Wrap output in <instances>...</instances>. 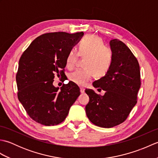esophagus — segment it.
Listing matches in <instances>:
<instances>
[{
  "instance_id": "34e87169",
  "label": "esophagus",
  "mask_w": 158,
  "mask_h": 158,
  "mask_svg": "<svg viewBox=\"0 0 158 158\" xmlns=\"http://www.w3.org/2000/svg\"><path fill=\"white\" fill-rule=\"evenodd\" d=\"M80 92H81V94H83L85 92V89L83 88H80Z\"/></svg>"
}]
</instances>
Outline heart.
<instances>
[{
    "instance_id": "1",
    "label": "heart",
    "mask_w": 158,
    "mask_h": 158,
    "mask_svg": "<svg viewBox=\"0 0 158 158\" xmlns=\"http://www.w3.org/2000/svg\"><path fill=\"white\" fill-rule=\"evenodd\" d=\"M79 55L87 58L84 67L72 73L69 79L78 85H84L94 76L102 77L109 72L113 63V53L108 47L105 46L102 39L95 35H88L80 42L79 52L71 49L66 59V67L72 69L77 64Z\"/></svg>"
}]
</instances>
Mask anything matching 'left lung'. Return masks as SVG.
<instances>
[{
  "instance_id": "obj_1",
  "label": "left lung",
  "mask_w": 158,
  "mask_h": 158,
  "mask_svg": "<svg viewBox=\"0 0 158 158\" xmlns=\"http://www.w3.org/2000/svg\"><path fill=\"white\" fill-rule=\"evenodd\" d=\"M113 63L105 77L93 83L94 88L105 91L104 96L85 89L89 101L86 115L94 125L109 128L123 123L137 102L140 88L138 60L126 44L118 39L110 41ZM100 89V88H99Z\"/></svg>"
}]
</instances>
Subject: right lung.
Wrapping results in <instances>:
<instances>
[{
  "instance_id": "1",
  "label": "right lung",
  "mask_w": 158,
  "mask_h": 158,
  "mask_svg": "<svg viewBox=\"0 0 158 158\" xmlns=\"http://www.w3.org/2000/svg\"><path fill=\"white\" fill-rule=\"evenodd\" d=\"M83 36V32L46 33L22 53L16 75L18 97L36 122L48 126L62 123L80 95L75 83L69 81L59 89L53 82L56 74H64L67 55Z\"/></svg>"
}]
</instances>
